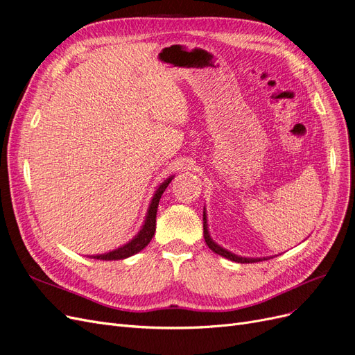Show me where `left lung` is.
I'll use <instances>...</instances> for the list:
<instances>
[{
	"label": "left lung",
	"instance_id": "obj_1",
	"mask_svg": "<svg viewBox=\"0 0 355 355\" xmlns=\"http://www.w3.org/2000/svg\"><path fill=\"white\" fill-rule=\"evenodd\" d=\"M202 228H204V240H206V244L209 245V249L213 250L214 253H218V254H220V256H223V257H227V259H231V261L239 262V263H252V262H259V261H262L261 257H259V259H253V257L250 259V257L237 256V254H234V253H231V252H228V250H225L223 247H220V245H218L216 243H214V241L210 239V234H209V230H207L206 211H204V214H202ZM263 259H265V257H263Z\"/></svg>",
	"mask_w": 355,
	"mask_h": 355
}]
</instances>
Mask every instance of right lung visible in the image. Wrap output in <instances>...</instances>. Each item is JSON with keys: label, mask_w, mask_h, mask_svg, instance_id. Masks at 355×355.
Returning a JSON list of instances; mask_svg holds the SVG:
<instances>
[{"label": "right lung", "mask_w": 355, "mask_h": 355, "mask_svg": "<svg viewBox=\"0 0 355 355\" xmlns=\"http://www.w3.org/2000/svg\"><path fill=\"white\" fill-rule=\"evenodd\" d=\"M173 179V176H170L167 180H164L163 184L158 187V189L155 191V194L153 197L151 201V206L148 209V214H146V219L142 230L139 231V234L136 237L128 241L127 244H124L123 247H118V249L110 252V253H105V254H96L92 256L94 259H101V261H116V259H125L128 256H133L137 252H141L142 249L149 244V241L153 240L154 237V232H155V222H157V209H158V202L161 196H163V192L166 191V188L168 187V184Z\"/></svg>", "instance_id": "add662e5"}]
</instances>
